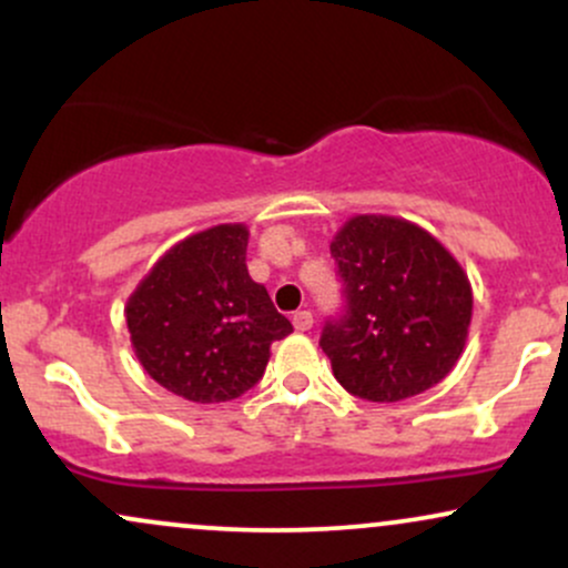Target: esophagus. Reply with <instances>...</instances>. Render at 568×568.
<instances>
[{
  "instance_id": "obj_1",
  "label": "esophagus",
  "mask_w": 568,
  "mask_h": 568,
  "mask_svg": "<svg viewBox=\"0 0 568 568\" xmlns=\"http://www.w3.org/2000/svg\"><path fill=\"white\" fill-rule=\"evenodd\" d=\"M293 328L296 331H310L312 328V312L310 310H298V312H293Z\"/></svg>"
}]
</instances>
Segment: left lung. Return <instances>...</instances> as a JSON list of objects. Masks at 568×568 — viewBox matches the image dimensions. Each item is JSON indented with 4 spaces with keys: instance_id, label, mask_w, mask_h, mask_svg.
<instances>
[{
    "instance_id": "8db88e82",
    "label": "left lung",
    "mask_w": 568,
    "mask_h": 568,
    "mask_svg": "<svg viewBox=\"0 0 568 568\" xmlns=\"http://www.w3.org/2000/svg\"><path fill=\"white\" fill-rule=\"evenodd\" d=\"M331 253L347 293V315L321 338L336 382L363 400L397 403L446 379L473 321V285L454 253L384 213L344 221Z\"/></svg>"
}]
</instances>
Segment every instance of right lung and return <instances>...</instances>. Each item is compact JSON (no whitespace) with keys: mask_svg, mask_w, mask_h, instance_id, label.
I'll return each mask as SVG.
<instances>
[{"mask_svg":"<svg viewBox=\"0 0 568 568\" xmlns=\"http://www.w3.org/2000/svg\"><path fill=\"white\" fill-rule=\"evenodd\" d=\"M247 226L189 234L128 296L135 357L160 387L192 403L234 400L264 376L270 347L293 331L247 275Z\"/></svg>","mask_w":568,"mask_h":568,"instance_id":"1","label":"right lung"}]
</instances>
